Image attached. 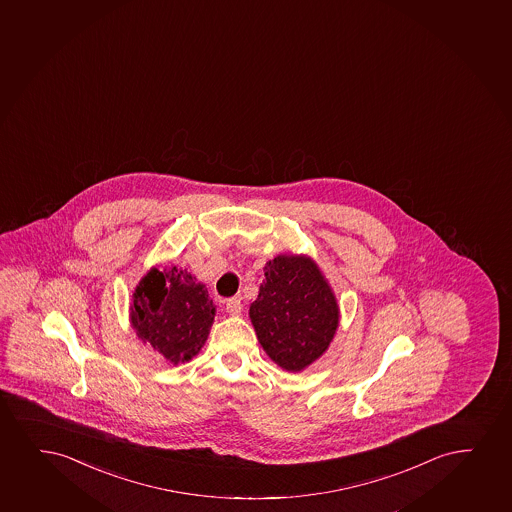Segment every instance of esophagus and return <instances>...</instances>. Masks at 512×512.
Returning <instances> with one entry per match:
<instances>
[{
	"mask_svg": "<svg viewBox=\"0 0 512 512\" xmlns=\"http://www.w3.org/2000/svg\"><path fill=\"white\" fill-rule=\"evenodd\" d=\"M225 310H227L228 315H232V317H239L240 311H242L240 298L228 299L227 303H225Z\"/></svg>",
	"mask_w": 512,
	"mask_h": 512,
	"instance_id": "obj_1",
	"label": "esophagus"
}]
</instances>
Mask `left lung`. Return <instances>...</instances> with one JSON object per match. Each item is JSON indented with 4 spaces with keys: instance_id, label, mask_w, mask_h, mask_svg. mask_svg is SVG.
Listing matches in <instances>:
<instances>
[{
    "instance_id": "obj_1",
    "label": "left lung",
    "mask_w": 512,
    "mask_h": 512,
    "mask_svg": "<svg viewBox=\"0 0 512 512\" xmlns=\"http://www.w3.org/2000/svg\"><path fill=\"white\" fill-rule=\"evenodd\" d=\"M249 318L266 355L280 369L301 372L329 350L341 311L315 259L279 254L266 261Z\"/></svg>"
}]
</instances>
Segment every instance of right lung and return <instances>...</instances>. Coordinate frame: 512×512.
<instances>
[{
  "instance_id": "obj_1",
  "label": "right lung",
  "mask_w": 512,
  "mask_h": 512,
  "mask_svg": "<svg viewBox=\"0 0 512 512\" xmlns=\"http://www.w3.org/2000/svg\"><path fill=\"white\" fill-rule=\"evenodd\" d=\"M216 306L187 268H150L136 285L130 322L136 336L169 363L192 360L207 341Z\"/></svg>"
}]
</instances>
